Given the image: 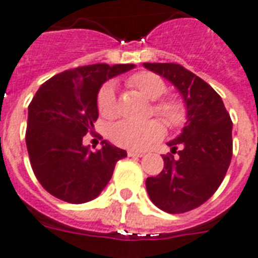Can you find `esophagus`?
<instances>
[{"mask_svg": "<svg viewBox=\"0 0 258 258\" xmlns=\"http://www.w3.org/2000/svg\"><path fill=\"white\" fill-rule=\"evenodd\" d=\"M127 156H128V157H142L143 153L136 152V151H128V152H127Z\"/></svg>", "mask_w": 258, "mask_h": 258, "instance_id": "1", "label": "esophagus"}]
</instances>
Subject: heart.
<instances>
[{
	"instance_id": "obj_1",
	"label": "heart",
	"mask_w": 258,
	"mask_h": 258,
	"mask_svg": "<svg viewBox=\"0 0 258 258\" xmlns=\"http://www.w3.org/2000/svg\"><path fill=\"white\" fill-rule=\"evenodd\" d=\"M131 88L139 90L152 103V111L162 118L172 127H178L186 119V107L181 99L176 97L161 98L166 92V85L160 76L152 72L134 73L127 79ZM97 107L99 114L106 119L115 118L118 114L115 88L112 82H106L97 94ZM164 135V125L159 120H148L146 123L120 122L111 130V140L123 148L142 151L159 140Z\"/></svg>"
}]
</instances>
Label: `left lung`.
Segmentation results:
<instances>
[{
  "label": "left lung",
  "mask_w": 258,
  "mask_h": 258,
  "mask_svg": "<svg viewBox=\"0 0 258 258\" xmlns=\"http://www.w3.org/2000/svg\"><path fill=\"white\" fill-rule=\"evenodd\" d=\"M144 67L169 80L187 110L182 134L168 143L179 157L162 156L164 169L147 178V191L162 211L187 213L211 198L226 177L232 159V120L219 94L182 66L144 62Z\"/></svg>",
  "instance_id": "1"
}]
</instances>
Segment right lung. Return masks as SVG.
<instances>
[{
    "label": "right lung",
    "mask_w": 258,
    "mask_h": 258,
    "mask_svg": "<svg viewBox=\"0 0 258 258\" xmlns=\"http://www.w3.org/2000/svg\"><path fill=\"white\" fill-rule=\"evenodd\" d=\"M134 64H93L53 76L29 105L26 146L34 174L49 194L68 203L99 196L124 149L102 142L96 152L82 144L98 119L97 94L105 81Z\"/></svg>",
    "instance_id": "right-lung-1"
}]
</instances>
